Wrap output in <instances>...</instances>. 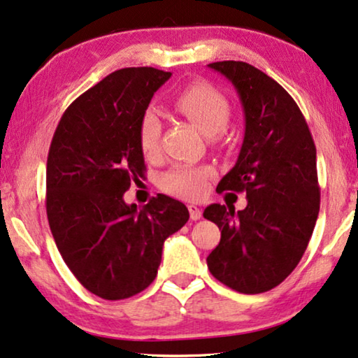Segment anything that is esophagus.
<instances>
[{"mask_svg":"<svg viewBox=\"0 0 358 358\" xmlns=\"http://www.w3.org/2000/svg\"><path fill=\"white\" fill-rule=\"evenodd\" d=\"M189 213H190V218H192L194 222H197V220L202 218V210H200L197 205H189Z\"/></svg>","mask_w":358,"mask_h":358,"instance_id":"1","label":"esophagus"}]
</instances>
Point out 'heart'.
<instances>
[{
	"mask_svg": "<svg viewBox=\"0 0 358 358\" xmlns=\"http://www.w3.org/2000/svg\"><path fill=\"white\" fill-rule=\"evenodd\" d=\"M174 107L187 117L207 136L217 140L231 119V106L227 96L207 81H195L176 96ZM138 145L145 158H155L161 146V120L156 110L148 109L138 122ZM212 176L208 168L176 166L161 178V189L184 199H199Z\"/></svg>",
	"mask_w": 358,
	"mask_h": 358,
	"instance_id": "obj_1",
	"label": "heart"
}]
</instances>
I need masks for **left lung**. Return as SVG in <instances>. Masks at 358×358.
I'll return each mask as SVG.
<instances>
[{"instance_id": "obj_1", "label": "left lung", "mask_w": 358, "mask_h": 358, "mask_svg": "<svg viewBox=\"0 0 358 358\" xmlns=\"http://www.w3.org/2000/svg\"><path fill=\"white\" fill-rule=\"evenodd\" d=\"M236 87L246 131L217 192H246L248 205L212 203L203 217L222 229L208 254L212 275L239 293L280 285L301 261L320 213L316 146L300 107L266 73L244 62L208 65Z\"/></svg>"}]
</instances>
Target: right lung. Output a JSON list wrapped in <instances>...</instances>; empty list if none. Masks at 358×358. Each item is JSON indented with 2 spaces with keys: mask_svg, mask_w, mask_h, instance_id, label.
Returning <instances> with one entry per match:
<instances>
[{
  "mask_svg": "<svg viewBox=\"0 0 358 358\" xmlns=\"http://www.w3.org/2000/svg\"><path fill=\"white\" fill-rule=\"evenodd\" d=\"M171 78L151 66L122 68L63 112L47 158L45 207L73 275L104 300H125L155 280L166 238L187 223L179 200L158 194L143 208L124 194L145 178L138 122Z\"/></svg>",
  "mask_w": 358,
  "mask_h": 358,
  "instance_id": "add662e5",
  "label": "right lung"
}]
</instances>
